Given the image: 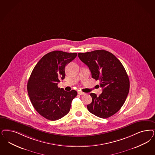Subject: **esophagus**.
Segmentation results:
<instances>
[{"label":"esophagus","mask_w":155,"mask_h":155,"mask_svg":"<svg viewBox=\"0 0 155 155\" xmlns=\"http://www.w3.org/2000/svg\"><path fill=\"white\" fill-rule=\"evenodd\" d=\"M78 94L79 95H82V96L85 94V93H84V92H82V91H78Z\"/></svg>","instance_id":"obj_1"}]
</instances>
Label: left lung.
Returning <instances> with one entry per match:
<instances>
[{"label":"left lung","instance_id":"left-lung-1","mask_svg":"<svg viewBox=\"0 0 155 155\" xmlns=\"http://www.w3.org/2000/svg\"><path fill=\"white\" fill-rule=\"evenodd\" d=\"M78 56L91 70V77L100 81L101 94L97 97L91 93V103L87 105L88 110L98 117L107 118L121 109L129 91L128 74L121 62L113 54L97 50Z\"/></svg>","mask_w":155,"mask_h":155}]
</instances>
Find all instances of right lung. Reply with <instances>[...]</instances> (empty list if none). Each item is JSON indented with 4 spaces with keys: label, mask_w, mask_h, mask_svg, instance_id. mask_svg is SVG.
Here are the masks:
<instances>
[{
    "label": "right lung",
    "mask_w": 155,
    "mask_h": 155,
    "mask_svg": "<svg viewBox=\"0 0 155 155\" xmlns=\"http://www.w3.org/2000/svg\"><path fill=\"white\" fill-rule=\"evenodd\" d=\"M77 54L54 51L39 60L27 82V91L32 105L43 117L55 121L69 112L72 100L77 95L60 89L58 84L65 77V66Z\"/></svg>",
    "instance_id": "obj_1"
}]
</instances>
